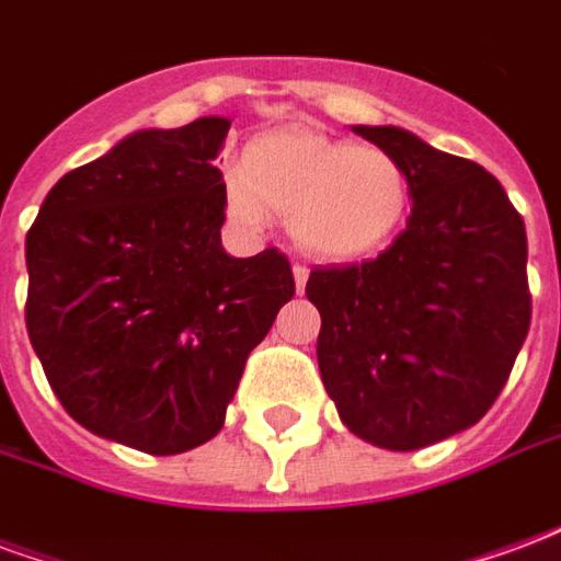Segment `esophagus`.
Instances as JSON below:
<instances>
[{
	"mask_svg": "<svg viewBox=\"0 0 561 561\" xmlns=\"http://www.w3.org/2000/svg\"><path fill=\"white\" fill-rule=\"evenodd\" d=\"M291 273H294V288H297V294H300L306 288V279H309V270H306L304 264H294Z\"/></svg>",
	"mask_w": 561,
	"mask_h": 561,
	"instance_id": "obj_1",
	"label": "esophagus"
}]
</instances>
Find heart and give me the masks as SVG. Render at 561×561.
Instances as JSON below:
<instances>
[{"label": "heart", "mask_w": 561, "mask_h": 561, "mask_svg": "<svg viewBox=\"0 0 561 561\" xmlns=\"http://www.w3.org/2000/svg\"><path fill=\"white\" fill-rule=\"evenodd\" d=\"M225 209L245 231H264L270 213L288 216L291 237L309 255L352 261L397 233L409 180L381 149L294 128L245 149L243 173L225 176Z\"/></svg>", "instance_id": "b5f03b06"}]
</instances>
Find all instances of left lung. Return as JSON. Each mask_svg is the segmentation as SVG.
Listing matches in <instances>:
<instances>
[{"label": "left lung", "instance_id": "1", "mask_svg": "<svg viewBox=\"0 0 561 561\" xmlns=\"http://www.w3.org/2000/svg\"><path fill=\"white\" fill-rule=\"evenodd\" d=\"M354 131L400 161L412 216L373 261L309 273L318 369L357 438L417 450L474 426L505 388L531 321L526 225L481 164L405 128Z\"/></svg>", "mask_w": 561, "mask_h": 561}]
</instances>
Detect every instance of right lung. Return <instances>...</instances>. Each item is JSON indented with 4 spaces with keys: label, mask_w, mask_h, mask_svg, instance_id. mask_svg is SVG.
Returning a JSON list of instances; mask_svg holds the SVG:
<instances>
[{
    "label": "right lung",
    "mask_w": 561,
    "mask_h": 561,
    "mask_svg": "<svg viewBox=\"0 0 561 561\" xmlns=\"http://www.w3.org/2000/svg\"><path fill=\"white\" fill-rule=\"evenodd\" d=\"M231 119L144 128L68 171L26 233V330L90 433L183 454L219 433L249 352L294 297L288 257L221 249Z\"/></svg>",
    "instance_id": "obj_1"
}]
</instances>
